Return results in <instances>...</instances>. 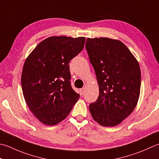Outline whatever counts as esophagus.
<instances>
[{
  "instance_id": "obj_1",
  "label": "esophagus",
  "mask_w": 159,
  "mask_h": 159,
  "mask_svg": "<svg viewBox=\"0 0 159 159\" xmlns=\"http://www.w3.org/2000/svg\"><path fill=\"white\" fill-rule=\"evenodd\" d=\"M80 96H82V95H83L84 94V93H85V88H81V89H80Z\"/></svg>"
}]
</instances>
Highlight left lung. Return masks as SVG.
I'll return each instance as SVG.
<instances>
[{
  "label": "left lung",
  "instance_id": "left-lung-1",
  "mask_svg": "<svg viewBox=\"0 0 159 159\" xmlns=\"http://www.w3.org/2000/svg\"><path fill=\"white\" fill-rule=\"evenodd\" d=\"M85 48L99 87L98 98L89 105V111L101 125L116 126L137 105L141 78L139 64L119 40L88 38Z\"/></svg>",
  "mask_w": 159,
  "mask_h": 159
}]
</instances>
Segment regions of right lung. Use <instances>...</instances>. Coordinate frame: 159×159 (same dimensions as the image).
<instances>
[{"label": "right lung", "instance_id": "right-lung-1", "mask_svg": "<svg viewBox=\"0 0 159 159\" xmlns=\"http://www.w3.org/2000/svg\"><path fill=\"white\" fill-rule=\"evenodd\" d=\"M85 37L50 36L30 53L23 65L22 90L40 122L55 125L66 118L80 95L71 86L70 61L83 50Z\"/></svg>", "mask_w": 159, "mask_h": 159}]
</instances>
